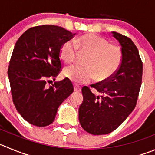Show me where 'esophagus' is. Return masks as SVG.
I'll use <instances>...</instances> for the list:
<instances>
[{"mask_svg":"<svg viewBox=\"0 0 155 155\" xmlns=\"http://www.w3.org/2000/svg\"><path fill=\"white\" fill-rule=\"evenodd\" d=\"M74 91H76V92H79V91H81V88L79 86H78V85H75Z\"/></svg>","mask_w":155,"mask_h":155,"instance_id":"1","label":"esophagus"}]
</instances>
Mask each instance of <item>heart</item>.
<instances>
[{"instance_id": "b5f03b06", "label": "heart", "mask_w": 155, "mask_h": 155, "mask_svg": "<svg viewBox=\"0 0 155 155\" xmlns=\"http://www.w3.org/2000/svg\"><path fill=\"white\" fill-rule=\"evenodd\" d=\"M78 48L80 53L88 54L85 66H71L64 71V76L75 83H88L95 78L97 82H105L117 73L122 63L121 49L94 34L83 35L76 42L73 40L65 41L60 50L61 58L66 64L74 62Z\"/></svg>"}]
</instances>
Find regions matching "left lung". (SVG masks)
Instances as JSON below:
<instances>
[{
  "mask_svg": "<svg viewBox=\"0 0 155 155\" xmlns=\"http://www.w3.org/2000/svg\"><path fill=\"white\" fill-rule=\"evenodd\" d=\"M111 33L121 45L120 67L110 79L91 85L101 96L93 94L87 86L82 89L79 123L92 135L108 134L122 124L134 110L142 85L143 67L138 48L130 38Z\"/></svg>",
  "mask_w": 155,
  "mask_h": 155,
  "instance_id": "1",
  "label": "left lung"
}]
</instances>
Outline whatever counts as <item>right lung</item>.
I'll list each match as a JSON object with an SVG mask.
<instances>
[{"instance_id":"1","label":"right lung","mask_w":155,"mask_h":155,"mask_svg":"<svg viewBox=\"0 0 155 155\" xmlns=\"http://www.w3.org/2000/svg\"><path fill=\"white\" fill-rule=\"evenodd\" d=\"M74 35L58 25H38L26 30L15 45L8 68L12 97L18 112L32 125L52 124L60 105L73 93L67 78L48 83L61 70V46Z\"/></svg>"}]
</instances>
